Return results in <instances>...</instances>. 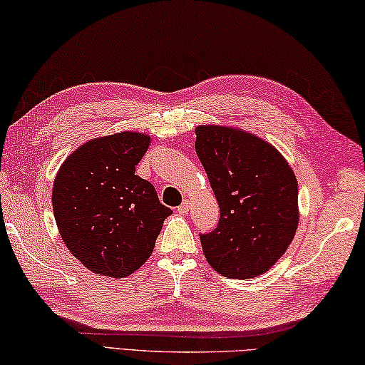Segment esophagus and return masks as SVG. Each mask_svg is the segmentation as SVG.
<instances>
[{"mask_svg": "<svg viewBox=\"0 0 365 365\" xmlns=\"http://www.w3.org/2000/svg\"><path fill=\"white\" fill-rule=\"evenodd\" d=\"M189 208H190L189 202H187V200H184V202L180 205V206H178L176 211L180 212V215H187V212H189Z\"/></svg>", "mask_w": 365, "mask_h": 365, "instance_id": "1", "label": "esophagus"}]
</instances>
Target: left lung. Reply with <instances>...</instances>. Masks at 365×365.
<instances>
[{
	"mask_svg": "<svg viewBox=\"0 0 365 365\" xmlns=\"http://www.w3.org/2000/svg\"><path fill=\"white\" fill-rule=\"evenodd\" d=\"M195 135V153L221 211L216 229L200 233L205 257L227 278L262 274L297 230L294 171L272 144L251 133L200 125Z\"/></svg>",
	"mask_w": 365,
	"mask_h": 365,
	"instance_id": "1",
	"label": "left lung"
}]
</instances>
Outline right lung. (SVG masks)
<instances>
[{
  "label": "right lung",
  "instance_id": "obj_1",
  "mask_svg": "<svg viewBox=\"0 0 365 365\" xmlns=\"http://www.w3.org/2000/svg\"><path fill=\"white\" fill-rule=\"evenodd\" d=\"M149 141L132 132L92 140L55 178L52 208L60 235L93 273L123 278L138 270L171 215L154 185L135 175Z\"/></svg>",
  "mask_w": 365,
  "mask_h": 365
}]
</instances>
